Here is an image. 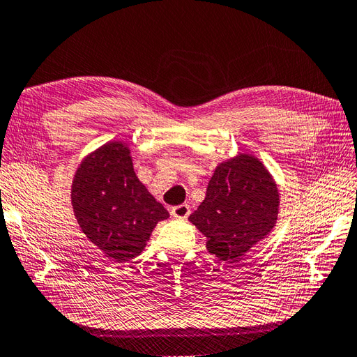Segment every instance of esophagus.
Segmentation results:
<instances>
[{
    "label": "esophagus",
    "mask_w": 357,
    "mask_h": 357,
    "mask_svg": "<svg viewBox=\"0 0 357 357\" xmlns=\"http://www.w3.org/2000/svg\"><path fill=\"white\" fill-rule=\"evenodd\" d=\"M172 216L176 219H187L190 216V206L187 204H181L172 208Z\"/></svg>",
    "instance_id": "34e87169"
}]
</instances>
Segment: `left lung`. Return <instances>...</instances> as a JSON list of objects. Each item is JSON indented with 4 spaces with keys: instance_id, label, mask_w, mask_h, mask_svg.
<instances>
[{
    "instance_id": "left-lung-1",
    "label": "left lung",
    "mask_w": 357,
    "mask_h": 357,
    "mask_svg": "<svg viewBox=\"0 0 357 357\" xmlns=\"http://www.w3.org/2000/svg\"><path fill=\"white\" fill-rule=\"evenodd\" d=\"M278 206L280 193L269 170L254 155L238 153L218 165L205 199L188 219L208 238L210 254L237 261L269 236Z\"/></svg>"
}]
</instances>
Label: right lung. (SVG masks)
I'll list each match as a JSON object with an SVG mask.
<instances>
[{
  "mask_svg": "<svg viewBox=\"0 0 357 357\" xmlns=\"http://www.w3.org/2000/svg\"><path fill=\"white\" fill-rule=\"evenodd\" d=\"M80 229L112 263L139 255L153 228L169 211L149 193L132 164L126 143H109L80 162L71 185Z\"/></svg>",
  "mask_w": 357,
  "mask_h": 357,
  "instance_id": "right-lung-1",
  "label": "right lung"
}]
</instances>
